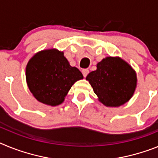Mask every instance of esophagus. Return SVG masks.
<instances>
[{"label":"esophagus","mask_w":158,"mask_h":158,"mask_svg":"<svg viewBox=\"0 0 158 158\" xmlns=\"http://www.w3.org/2000/svg\"><path fill=\"white\" fill-rule=\"evenodd\" d=\"M82 73H83V75L84 76V77H86L87 75H88L89 73V70L88 69H83V71H82Z\"/></svg>","instance_id":"34e87169"}]
</instances>
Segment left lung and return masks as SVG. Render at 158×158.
Listing matches in <instances>:
<instances>
[{"label":"left lung","mask_w":158,"mask_h":158,"mask_svg":"<svg viewBox=\"0 0 158 158\" xmlns=\"http://www.w3.org/2000/svg\"><path fill=\"white\" fill-rule=\"evenodd\" d=\"M99 101L107 106H119L134 94L136 74L118 57H106L97 64V70L87 76Z\"/></svg>","instance_id":"obj_1"}]
</instances>
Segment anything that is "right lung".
Segmentation results:
<instances>
[{
  "label": "right lung",
  "instance_id": "right-lung-1",
  "mask_svg": "<svg viewBox=\"0 0 158 158\" xmlns=\"http://www.w3.org/2000/svg\"><path fill=\"white\" fill-rule=\"evenodd\" d=\"M83 78L78 68L70 65L64 52L56 49L35 54L26 68L30 91L39 102L47 105L62 103L71 86Z\"/></svg>",
  "mask_w": 158,
  "mask_h": 158
}]
</instances>
